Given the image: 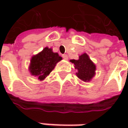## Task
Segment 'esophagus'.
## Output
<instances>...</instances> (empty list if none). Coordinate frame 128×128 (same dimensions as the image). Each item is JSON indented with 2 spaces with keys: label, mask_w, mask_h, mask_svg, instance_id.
I'll use <instances>...</instances> for the list:
<instances>
[{
  "label": "esophagus",
  "mask_w": 128,
  "mask_h": 128,
  "mask_svg": "<svg viewBox=\"0 0 128 128\" xmlns=\"http://www.w3.org/2000/svg\"><path fill=\"white\" fill-rule=\"evenodd\" d=\"M62 57L64 59H68V55H66V54H63V55H62Z\"/></svg>",
  "instance_id": "obj_1"
}]
</instances>
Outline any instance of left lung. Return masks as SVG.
Returning <instances> with one entry per match:
<instances>
[{"label": "left lung", "instance_id": "1", "mask_svg": "<svg viewBox=\"0 0 128 128\" xmlns=\"http://www.w3.org/2000/svg\"><path fill=\"white\" fill-rule=\"evenodd\" d=\"M76 69H78L77 76L83 81H89L95 75L96 66L91 61L88 56L84 53L79 57V60H71Z\"/></svg>", "mask_w": 128, "mask_h": 128}]
</instances>
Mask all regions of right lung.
<instances>
[{"mask_svg":"<svg viewBox=\"0 0 128 128\" xmlns=\"http://www.w3.org/2000/svg\"><path fill=\"white\" fill-rule=\"evenodd\" d=\"M61 60L58 53L53 52L51 48L46 47L42 52L32 57L29 70L32 76L42 80L51 72L57 62Z\"/></svg>","mask_w":128,"mask_h":128,"instance_id":"add662e5","label":"right lung"}]
</instances>
